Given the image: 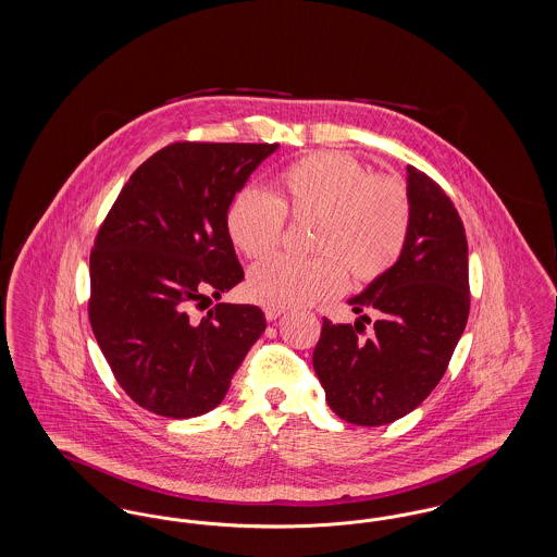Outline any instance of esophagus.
I'll list each match as a JSON object with an SVG mask.
<instances>
[{"label":"esophagus","instance_id":"esophagus-1","mask_svg":"<svg viewBox=\"0 0 557 557\" xmlns=\"http://www.w3.org/2000/svg\"><path fill=\"white\" fill-rule=\"evenodd\" d=\"M265 318L269 319V321H275V319L282 318V311H280V309H267Z\"/></svg>","mask_w":557,"mask_h":557}]
</instances>
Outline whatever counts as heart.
Here are the masks:
<instances>
[{
    "mask_svg": "<svg viewBox=\"0 0 557 557\" xmlns=\"http://www.w3.org/2000/svg\"><path fill=\"white\" fill-rule=\"evenodd\" d=\"M284 216L311 219V259L275 257L250 269L246 292L269 309H290L332 296L355 282H373L397 263L411 225L405 186L371 175L345 152H315L292 162L273 196L244 187L227 209V234L248 259L271 255L284 232Z\"/></svg>",
    "mask_w": 557,
    "mask_h": 557,
    "instance_id": "heart-1",
    "label": "heart"
}]
</instances>
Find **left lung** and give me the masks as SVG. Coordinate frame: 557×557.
<instances>
[{
  "label": "left lung",
  "mask_w": 557,
  "mask_h": 557,
  "mask_svg": "<svg viewBox=\"0 0 557 557\" xmlns=\"http://www.w3.org/2000/svg\"><path fill=\"white\" fill-rule=\"evenodd\" d=\"M409 236L397 263L348 298L359 319H323L313 368L330 409L348 424L411 413L441 382L470 315L468 239L443 187L407 164ZM371 312L374 336L358 332Z\"/></svg>",
  "instance_id": "8db88e82"
}]
</instances>
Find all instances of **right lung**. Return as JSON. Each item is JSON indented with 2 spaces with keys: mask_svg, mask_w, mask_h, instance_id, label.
<instances>
[{
  "mask_svg": "<svg viewBox=\"0 0 557 557\" xmlns=\"http://www.w3.org/2000/svg\"><path fill=\"white\" fill-rule=\"evenodd\" d=\"M277 148L171 144L135 169L98 232L91 330L121 388L157 416L209 413L265 332L255 305L219 302L200 321L189 307L244 280L225 216Z\"/></svg>",
  "mask_w": 557,
  "mask_h": 557,
  "instance_id": "obj_1",
  "label": "right lung"
}]
</instances>
